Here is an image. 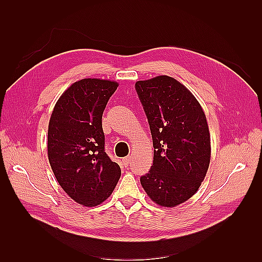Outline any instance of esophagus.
Instances as JSON below:
<instances>
[{"instance_id":"1","label":"esophagus","mask_w":262,"mask_h":262,"mask_svg":"<svg viewBox=\"0 0 262 262\" xmlns=\"http://www.w3.org/2000/svg\"><path fill=\"white\" fill-rule=\"evenodd\" d=\"M130 161H132V155H128V157H126L125 159H124V163H125V165H128L130 163Z\"/></svg>"}]
</instances>
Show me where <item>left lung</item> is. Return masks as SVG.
<instances>
[{"label":"left lung","mask_w":262,"mask_h":262,"mask_svg":"<svg viewBox=\"0 0 262 262\" xmlns=\"http://www.w3.org/2000/svg\"><path fill=\"white\" fill-rule=\"evenodd\" d=\"M135 89L154 147L153 164L141 183L154 203L174 207L193 196L208 170L206 116L196 98L173 77L138 81Z\"/></svg>","instance_id":"8db88e82"}]
</instances>
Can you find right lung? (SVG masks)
<instances>
[{
  "label": "right lung",
  "mask_w": 262,
  "mask_h": 262,
  "mask_svg": "<svg viewBox=\"0 0 262 262\" xmlns=\"http://www.w3.org/2000/svg\"><path fill=\"white\" fill-rule=\"evenodd\" d=\"M118 83L75 82L59 98L48 126V160L58 183L76 203L97 206L107 199L121 171L104 151L102 114Z\"/></svg>",
  "instance_id": "1"
}]
</instances>
